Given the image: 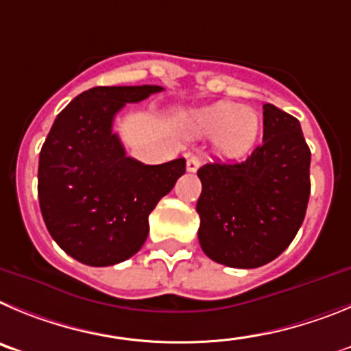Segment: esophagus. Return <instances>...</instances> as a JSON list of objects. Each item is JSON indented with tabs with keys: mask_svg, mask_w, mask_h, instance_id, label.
Wrapping results in <instances>:
<instances>
[{
	"mask_svg": "<svg viewBox=\"0 0 351 351\" xmlns=\"http://www.w3.org/2000/svg\"><path fill=\"white\" fill-rule=\"evenodd\" d=\"M199 166H201V160H199L197 157H189L187 159V171L189 173H195L199 169Z\"/></svg>",
	"mask_w": 351,
	"mask_h": 351,
	"instance_id": "34e87169",
	"label": "esophagus"
}]
</instances>
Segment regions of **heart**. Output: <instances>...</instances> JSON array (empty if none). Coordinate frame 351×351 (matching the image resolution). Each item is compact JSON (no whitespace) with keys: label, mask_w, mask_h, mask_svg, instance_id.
Masks as SVG:
<instances>
[{"label":"heart","mask_w":351,"mask_h":351,"mask_svg":"<svg viewBox=\"0 0 351 351\" xmlns=\"http://www.w3.org/2000/svg\"><path fill=\"white\" fill-rule=\"evenodd\" d=\"M191 122L195 134L213 138L217 152L229 159L250 154L262 131V121L255 110L229 101L199 110L191 117Z\"/></svg>","instance_id":"1"}]
</instances>
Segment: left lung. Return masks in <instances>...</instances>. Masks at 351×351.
<instances>
[{
	"label": "left lung",
	"mask_w": 351,
	"mask_h": 351,
	"mask_svg": "<svg viewBox=\"0 0 351 351\" xmlns=\"http://www.w3.org/2000/svg\"><path fill=\"white\" fill-rule=\"evenodd\" d=\"M311 152L301 124L264 105L262 145L243 162L199 168V243L211 261L252 269L274 261L298 234L308 208Z\"/></svg>",
	"instance_id": "left-lung-1"
}]
</instances>
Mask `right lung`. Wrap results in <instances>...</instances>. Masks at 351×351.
<instances>
[{"label":"right lung","instance_id":"1","mask_svg":"<svg viewBox=\"0 0 351 351\" xmlns=\"http://www.w3.org/2000/svg\"><path fill=\"white\" fill-rule=\"evenodd\" d=\"M159 85L93 87L53 121L40 152L38 199L53 241L82 264L113 266L148 236V215L185 173V159L148 166L125 156L112 131L125 103Z\"/></svg>","mask_w":351,"mask_h":351}]
</instances>
